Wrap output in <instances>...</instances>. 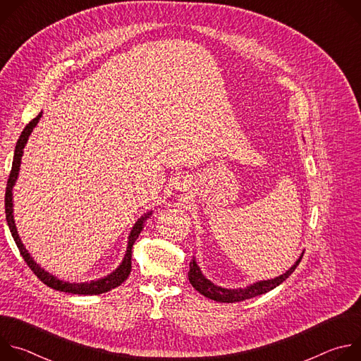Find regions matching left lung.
<instances>
[{
	"label": "left lung",
	"mask_w": 361,
	"mask_h": 361,
	"mask_svg": "<svg viewBox=\"0 0 361 361\" xmlns=\"http://www.w3.org/2000/svg\"><path fill=\"white\" fill-rule=\"evenodd\" d=\"M302 259V254L300 255V259L294 263L293 267H290V270H287L284 274L271 279V280H263V281H257L245 288H223L220 286L213 284L209 279H205L200 270V267L197 266L195 260L192 259V262L190 263V271H188V280L191 283V286L201 293L202 295L209 297L214 301L219 302H237V301H244L252 297H257L260 294H264L273 288H276L277 286H280L283 281H286V279H288L291 276V273L297 269V266L300 264Z\"/></svg>",
	"instance_id": "obj_1"
}]
</instances>
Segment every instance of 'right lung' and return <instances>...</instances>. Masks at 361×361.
Listing matches in <instances>:
<instances>
[{
  "instance_id": "right-lung-1",
  "label": "right lung",
  "mask_w": 361,
  "mask_h": 361,
  "mask_svg": "<svg viewBox=\"0 0 361 361\" xmlns=\"http://www.w3.org/2000/svg\"><path fill=\"white\" fill-rule=\"evenodd\" d=\"M42 113H39L34 120H31L25 128L23 130L18 141H17V145H16V151H14V159H13V167H11V173H10V177H8V181H7V190H6V219H7V223H8V227H10V231L13 234V238L23 255L24 262L27 263V266L32 270V273L44 283L47 284L48 287L54 288V290H59V291H64V293H71V294H82V295H92V294H101V293H107L118 286H121L127 277L130 276L131 273V250H133V244L135 243V240L138 238L141 230H142V226H144V221L151 216V212L144 214L141 219H138V221L134 224L130 235H128V245H127V251H126V255H124V260L123 263L118 266V269H116V271H113L111 274H109L107 277L104 279H99L97 281H91V283H68V281H63V280H59L56 276L49 274L48 271H45L44 269L39 267V264H37L32 257L30 255V252L25 250L20 235H18V231H17V227H16V221H14V216H13V187L17 181V177H18V171H20V166H21V157H23V152H24V147L28 141V137L30 134L32 133L34 127L37 126V123L39 121Z\"/></svg>"
}]
</instances>
